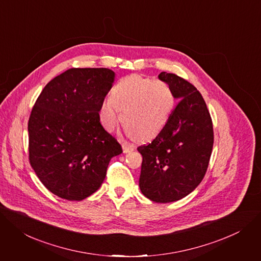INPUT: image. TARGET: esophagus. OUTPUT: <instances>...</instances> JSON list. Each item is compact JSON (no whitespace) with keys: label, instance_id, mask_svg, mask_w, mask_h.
Instances as JSON below:
<instances>
[{"label":"esophagus","instance_id":"esophagus-1","mask_svg":"<svg viewBox=\"0 0 261 261\" xmlns=\"http://www.w3.org/2000/svg\"><path fill=\"white\" fill-rule=\"evenodd\" d=\"M134 146H132V145H128L127 143H124L123 144V151H124V153H129V152H132V151H134Z\"/></svg>","mask_w":261,"mask_h":261}]
</instances>
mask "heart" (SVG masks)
Returning a JSON list of instances; mask_svg holds the SVG:
<instances>
[{
    "label": "heart",
    "instance_id": "b5f03b06",
    "mask_svg": "<svg viewBox=\"0 0 261 261\" xmlns=\"http://www.w3.org/2000/svg\"><path fill=\"white\" fill-rule=\"evenodd\" d=\"M174 106V92L167 82L130 75L114 86L111 99L103 102L100 118L107 130H112L121 110V122L128 133L138 140H149L167 125Z\"/></svg>",
    "mask_w": 261,
    "mask_h": 261
}]
</instances>
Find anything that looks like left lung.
Returning a JSON list of instances; mask_svg holds the SVG:
<instances>
[{"label": "left lung", "mask_w": 261, "mask_h": 261, "mask_svg": "<svg viewBox=\"0 0 261 261\" xmlns=\"http://www.w3.org/2000/svg\"><path fill=\"white\" fill-rule=\"evenodd\" d=\"M178 99L169 121L150 144L139 146L143 155L140 191L157 203L178 201L203 180L213 147V126L200 91L187 80L162 72Z\"/></svg>", "instance_id": "1"}]
</instances>
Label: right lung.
<instances>
[{"label":"right lung","mask_w":261,"mask_h":261,"mask_svg":"<svg viewBox=\"0 0 261 261\" xmlns=\"http://www.w3.org/2000/svg\"><path fill=\"white\" fill-rule=\"evenodd\" d=\"M113 80L108 68H69L44 86L32 108L29 161L59 198L81 201L97 192L110 159L123 152L100 123Z\"/></svg>","instance_id":"1"}]
</instances>
